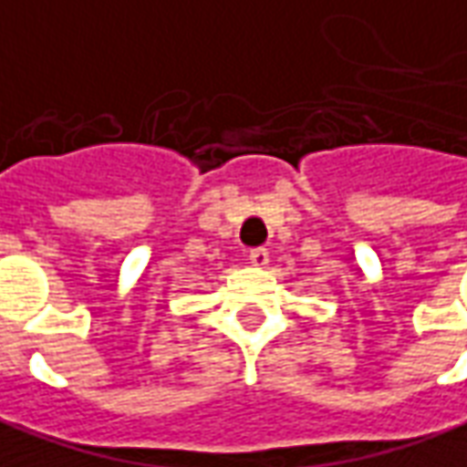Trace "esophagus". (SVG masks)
<instances>
[{"instance_id":"esophagus-1","label":"esophagus","mask_w":467,"mask_h":467,"mask_svg":"<svg viewBox=\"0 0 467 467\" xmlns=\"http://www.w3.org/2000/svg\"><path fill=\"white\" fill-rule=\"evenodd\" d=\"M250 263H253L255 268H265V265H268V250H265V247L250 250Z\"/></svg>"}]
</instances>
